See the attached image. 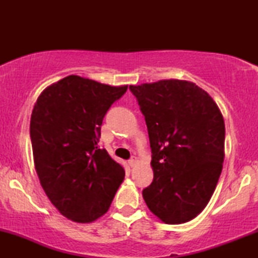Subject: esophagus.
Wrapping results in <instances>:
<instances>
[{
    "instance_id": "34e87169",
    "label": "esophagus",
    "mask_w": 258,
    "mask_h": 258,
    "mask_svg": "<svg viewBox=\"0 0 258 258\" xmlns=\"http://www.w3.org/2000/svg\"><path fill=\"white\" fill-rule=\"evenodd\" d=\"M137 162H139V160H137V157H133L132 160H129V162H128V164L130 165V167H135V165L137 164Z\"/></svg>"
}]
</instances>
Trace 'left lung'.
Listing matches in <instances>:
<instances>
[{"label": "left lung", "mask_w": 258, "mask_h": 258, "mask_svg": "<svg viewBox=\"0 0 258 258\" xmlns=\"http://www.w3.org/2000/svg\"><path fill=\"white\" fill-rule=\"evenodd\" d=\"M146 117L154 181L143 199L155 216L181 224L202 213L223 168L225 125L213 97L184 80L130 86Z\"/></svg>", "instance_id": "left-lung-1"}]
</instances>
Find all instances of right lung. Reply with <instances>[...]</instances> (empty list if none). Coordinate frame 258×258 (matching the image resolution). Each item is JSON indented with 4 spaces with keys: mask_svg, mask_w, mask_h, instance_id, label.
Returning <instances> with one entry per match:
<instances>
[{
    "mask_svg": "<svg viewBox=\"0 0 258 258\" xmlns=\"http://www.w3.org/2000/svg\"><path fill=\"white\" fill-rule=\"evenodd\" d=\"M126 88L69 75L45 88L34 105L35 169L52 206L70 221L103 216L124 179V168L97 143L105 112Z\"/></svg>",
    "mask_w": 258,
    "mask_h": 258,
    "instance_id": "add662e5",
    "label": "right lung"
}]
</instances>
